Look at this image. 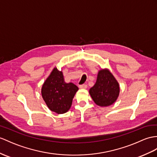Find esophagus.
<instances>
[{"mask_svg":"<svg viewBox=\"0 0 157 157\" xmlns=\"http://www.w3.org/2000/svg\"><path fill=\"white\" fill-rule=\"evenodd\" d=\"M79 88H80V89H86L87 85H86V84H83V85H80Z\"/></svg>","mask_w":157,"mask_h":157,"instance_id":"34e87169","label":"esophagus"}]
</instances>
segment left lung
Returning a JSON list of instances; mask_svg holds the SVG:
<instances>
[{"mask_svg":"<svg viewBox=\"0 0 157 157\" xmlns=\"http://www.w3.org/2000/svg\"><path fill=\"white\" fill-rule=\"evenodd\" d=\"M119 91V85L113 75L109 70L103 69L99 71L97 82L89 93L97 105L107 106L116 101Z\"/></svg>","mask_w":157,"mask_h":157,"instance_id":"obj_1","label":"left lung"}]
</instances>
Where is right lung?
<instances>
[{"instance_id":"add662e5","label":"right lung","mask_w":157,"mask_h":157,"mask_svg":"<svg viewBox=\"0 0 157 157\" xmlns=\"http://www.w3.org/2000/svg\"><path fill=\"white\" fill-rule=\"evenodd\" d=\"M78 88L73 83H66L63 72L55 68L42 87V96L50 110L58 114L70 109L72 98Z\"/></svg>"}]
</instances>
